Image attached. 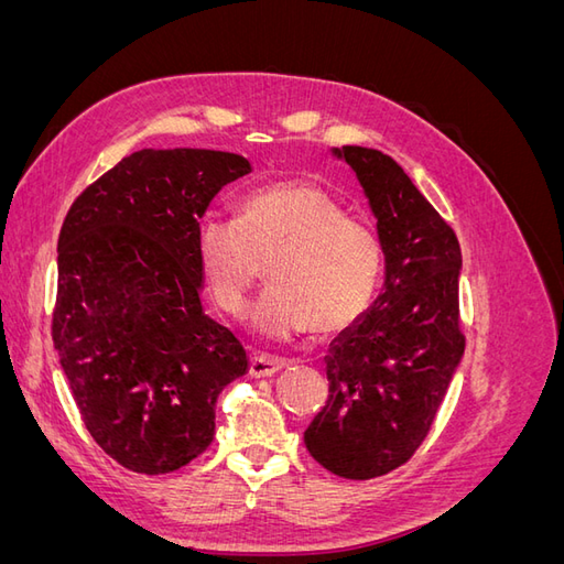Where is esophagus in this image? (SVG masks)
<instances>
[{
  "mask_svg": "<svg viewBox=\"0 0 564 564\" xmlns=\"http://www.w3.org/2000/svg\"><path fill=\"white\" fill-rule=\"evenodd\" d=\"M282 367H284V360H278V357L253 355L249 362V373L253 379H265V377H272V373H278Z\"/></svg>",
  "mask_w": 564,
  "mask_h": 564,
  "instance_id": "34e87169",
  "label": "esophagus"
}]
</instances>
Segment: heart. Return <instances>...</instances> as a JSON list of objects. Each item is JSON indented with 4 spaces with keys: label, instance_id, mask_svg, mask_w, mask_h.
<instances>
[{
    "label": "heart",
    "instance_id": "1",
    "mask_svg": "<svg viewBox=\"0 0 564 564\" xmlns=\"http://www.w3.org/2000/svg\"><path fill=\"white\" fill-rule=\"evenodd\" d=\"M197 261L220 311L242 315L268 263V292L251 311L256 332L332 336L365 313L381 270L379 237L324 187L301 181L249 193L237 218L207 216L195 232Z\"/></svg>",
    "mask_w": 564,
    "mask_h": 564
}]
</instances>
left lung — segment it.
<instances>
[{
	"label": "left lung",
	"mask_w": 564,
	"mask_h": 564,
	"mask_svg": "<svg viewBox=\"0 0 564 564\" xmlns=\"http://www.w3.org/2000/svg\"><path fill=\"white\" fill-rule=\"evenodd\" d=\"M334 155L352 166L369 197L386 280L371 308L324 357L329 398L303 442L334 475L371 480L421 447L466 350L460 247L395 160L362 145L336 148Z\"/></svg>",
	"instance_id": "left-lung-1"
}]
</instances>
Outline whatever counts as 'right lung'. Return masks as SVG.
Here are the masks:
<instances>
[{
  "label": "right lung",
  "instance_id": "obj_1",
  "mask_svg": "<svg viewBox=\"0 0 564 564\" xmlns=\"http://www.w3.org/2000/svg\"><path fill=\"white\" fill-rule=\"evenodd\" d=\"M249 172L232 152L145 148L63 220L51 338L87 431L133 473H172L207 449L218 392L247 371L240 340L202 311L195 232Z\"/></svg>",
  "mask_w": 564,
  "mask_h": 564
}]
</instances>
